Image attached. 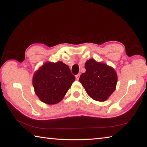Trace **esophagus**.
<instances>
[{"label":"esophagus","instance_id":"1","mask_svg":"<svg viewBox=\"0 0 147 147\" xmlns=\"http://www.w3.org/2000/svg\"><path fill=\"white\" fill-rule=\"evenodd\" d=\"M79 78H80V74H76V80H78Z\"/></svg>","mask_w":147,"mask_h":147}]
</instances>
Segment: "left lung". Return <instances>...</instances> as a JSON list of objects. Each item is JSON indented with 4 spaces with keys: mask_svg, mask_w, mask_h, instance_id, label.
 Here are the masks:
<instances>
[{
    "mask_svg": "<svg viewBox=\"0 0 147 147\" xmlns=\"http://www.w3.org/2000/svg\"><path fill=\"white\" fill-rule=\"evenodd\" d=\"M86 72L79 81L88 95L97 101H104L115 91L117 76L113 68L90 59L85 63Z\"/></svg>",
    "mask_w": 147,
    "mask_h": 147,
    "instance_id": "left-lung-1",
    "label": "left lung"
}]
</instances>
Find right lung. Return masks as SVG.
<instances>
[{"mask_svg": "<svg viewBox=\"0 0 147 147\" xmlns=\"http://www.w3.org/2000/svg\"><path fill=\"white\" fill-rule=\"evenodd\" d=\"M75 78L62 61L47 62L35 73L33 86L42 102L54 104L62 100Z\"/></svg>", "mask_w": 147, "mask_h": 147, "instance_id": "obj_1", "label": "right lung"}]
</instances>
